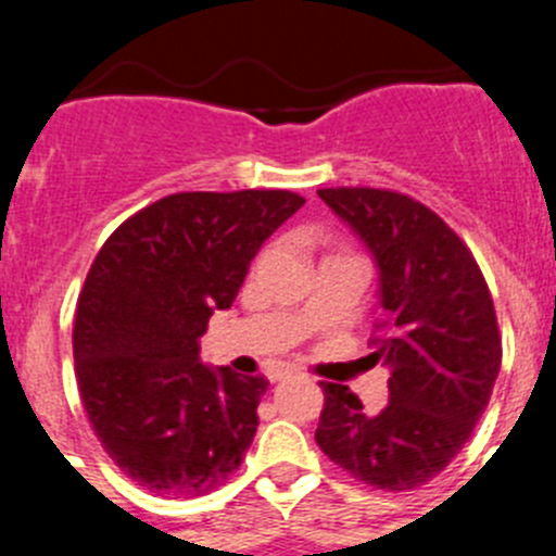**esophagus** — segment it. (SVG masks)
<instances>
[{
	"label": "esophagus",
	"instance_id": "1",
	"mask_svg": "<svg viewBox=\"0 0 556 556\" xmlns=\"http://www.w3.org/2000/svg\"><path fill=\"white\" fill-rule=\"evenodd\" d=\"M293 375H295L293 369H277V371H271V375H268V380L277 382V380H285V377H293Z\"/></svg>",
	"mask_w": 556,
	"mask_h": 556
}]
</instances>
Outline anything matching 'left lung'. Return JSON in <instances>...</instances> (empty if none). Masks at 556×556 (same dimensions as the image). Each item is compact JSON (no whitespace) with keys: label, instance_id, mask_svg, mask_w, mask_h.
<instances>
[{"label":"left lung","instance_id":"8db88e82","mask_svg":"<svg viewBox=\"0 0 556 556\" xmlns=\"http://www.w3.org/2000/svg\"><path fill=\"white\" fill-rule=\"evenodd\" d=\"M317 195L366 241L380 266L371 358L391 366L380 413L339 382H320L315 440L366 486L409 492L451 465L492 399L503 337L470 247L421 201L380 187Z\"/></svg>","mask_w":556,"mask_h":556}]
</instances>
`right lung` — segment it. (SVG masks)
Segmentation results:
<instances>
[{
  "label": "right lung",
  "mask_w": 556,
  "mask_h": 556,
  "mask_svg": "<svg viewBox=\"0 0 556 556\" xmlns=\"http://www.w3.org/2000/svg\"><path fill=\"white\" fill-rule=\"evenodd\" d=\"M304 203L290 190L176 192L97 252L75 304V382L102 451L138 486L201 497L244 462L268 380L203 366L198 337Z\"/></svg>",
  "instance_id": "add662e5"
}]
</instances>
